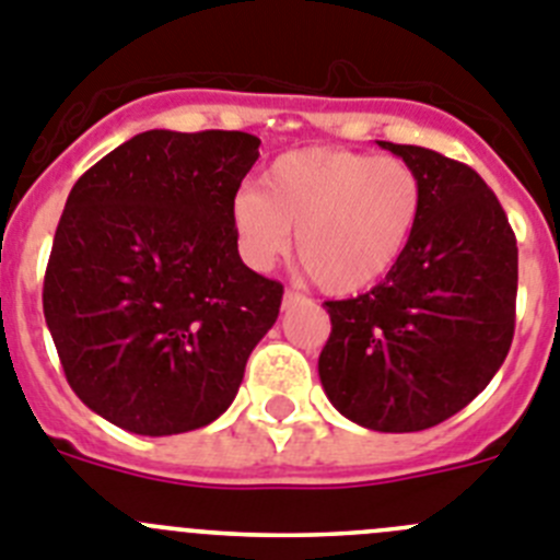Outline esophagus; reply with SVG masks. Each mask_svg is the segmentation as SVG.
Instances as JSON below:
<instances>
[{"label": "esophagus", "instance_id": "esophagus-1", "mask_svg": "<svg viewBox=\"0 0 560 560\" xmlns=\"http://www.w3.org/2000/svg\"><path fill=\"white\" fill-rule=\"evenodd\" d=\"M299 301H304V295H301L299 290H287V292H284V306L299 304Z\"/></svg>", "mask_w": 560, "mask_h": 560}]
</instances>
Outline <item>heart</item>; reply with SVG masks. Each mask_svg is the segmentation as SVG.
I'll return each mask as SVG.
<instances>
[{
    "mask_svg": "<svg viewBox=\"0 0 560 560\" xmlns=\"http://www.w3.org/2000/svg\"><path fill=\"white\" fill-rule=\"evenodd\" d=\"M424 214L421 175L396 155L304 148L279 155L261 189L231 200L236 248L268 270L295 229V261L320 290L349 295L385 279L410 248Z\"/></svg>",
    "mask_w": 560,
    "mask_h": 560,
    "instance_id": "heart-1",
    "label": "heart"
}]
</instances>
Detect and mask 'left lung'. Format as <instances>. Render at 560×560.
I'll return each mask as SVG.
<instances>
[{
	"label": "left lung",
	"instance_id": "8db88e82",
	"mask_svg": "<svg viewBox=\"0 0 560 560\" xmlns=\"http://www.w3.org/2000/svg\"><path fill=\"white\" fill-rule=\"evenodd\" d=\"M424 184V214L385 281L326 301L317 374L331 405L376 432L441 424L505 362L516 326L518 248L486 180L416 144L380 142Z\"/></svg>",
	"mask_w": 560,
	"mask_h": 560
}]
</instances>
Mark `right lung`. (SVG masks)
Listing matches in <instances>:
<instances>
[{
    "label": "right lung",
    "mask_w": 560,
    "mask_h": 560,
    "mask_svg": "<svg viewBox=\"0 0 560 560\" xmlns=\"http://www.w3.org/2000/svg\"><path fill=\"white\" fill-rule=\"evenodd\" d=\"M243 130H144L72 186L44 317L78 399L136 435L200 430L234 401L284 287L245 268L231 200L259 159Z\"/></svg>",
    "instance_id": "add662e5"
}]
</instances>
